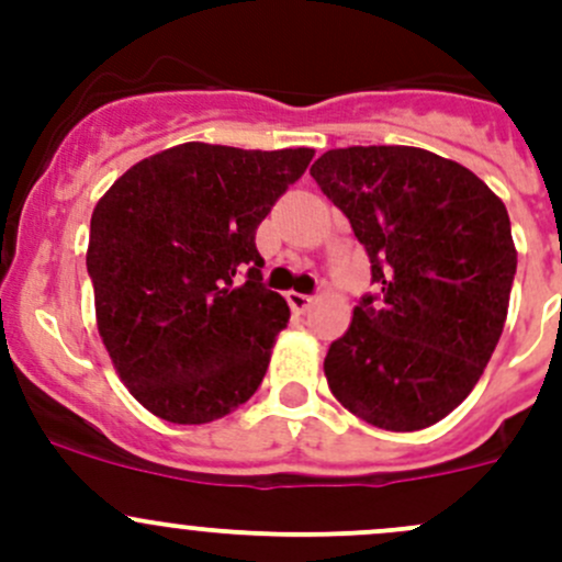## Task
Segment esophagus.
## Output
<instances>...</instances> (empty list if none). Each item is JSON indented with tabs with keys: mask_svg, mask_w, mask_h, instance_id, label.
Segmentation results:
<instances>
[{
	"mask_svg": "<svg viewBox=\"0 0 562 562\" xmlns=\"http://www.w3.org/2000/svg\"><path fill=\"white\" fill-rule=\"evenodd\" d=\"M285 299H288V304H291L293 313H304V310H310V304H313V296H307V293H299V291H291Z\"/></svg>",
	"mask_w": 562,
	"mask_h": 562,
	"instance_id": "34e87169",
	"label": "esophagus"
}]
</instances>
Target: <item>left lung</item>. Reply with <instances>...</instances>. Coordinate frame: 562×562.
<instances>
[{"label": "left lung", "instance_id": "left-lung-1", "mask_svg": "<svg viewBox=\"0 0 562 562\" xmlns=\"http://www.w3.org/2000/svg\"><path fill=\"white\" fill-rule=\"evenodd\" d=\"M310 176L370 255L364 296L323 372L353 416L391 432L432 427L492 359L517 274L501 198L473 171L416 146H348Z\"/></svg>", "mask_w": 562, "mask_h": 562}]
</instances>
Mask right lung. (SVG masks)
<instances>
[{
    "mask_svg": "<svg viewBox=\"0 0 562 562\" xmlns=\"http://www.w3.org/2000/svg\"><path fill=\"white\" fill-rule=\"evenodd\" d=\"M313 155L190 140L135 162L98 201L87 249L98 331L149 413L209 424L258 391L291 310L260 282L255 231Z\"/></svg>",
    "mask_w": 562,
    "mask_h": 562,
    "instance_id": "obj_1",
    "label": "right lung"
}]
</instances>
